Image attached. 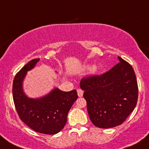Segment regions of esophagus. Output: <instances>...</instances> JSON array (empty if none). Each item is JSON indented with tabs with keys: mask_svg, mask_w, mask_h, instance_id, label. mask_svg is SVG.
I'll return each instance as SVG.
<instances>
[{
	"mask_svg": "<svg viewBox=\"0 0 149 149\" xmlns=\"http://www.w3.org/2000/svg\"><path fill=\"white\" fill-rule=\"evenodd\" d=\"M77 92H78V95L79 97H82L83 95V91L81 90V89H78V90H77Z\"/></svg>",
	"mask_w": 149,
	"mask_h": 149,
	"instance_id": "esophagus-1",
	"label": "esophagus"
}]
</instances>
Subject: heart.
Masks as SVG:
<instances>
[{
    "instance_id": "b5f03b06",
    "label": "heart",
    "mask_w": 149,
    "mask_h": 149,
    "mask_svg": "<svg viewBox=\"0 0 149 149\" xmlns=\"http://www.w3.org/2000/svg\"><path fill=\"white\" fill-rule=\"evenodd\" d=\"M100 68H101V65H95V66H93L92 67L91 66H90V65L88 66H86V69H91L92 73L97 72V71L100 70Z\"/></svg>"
}]
</instances>
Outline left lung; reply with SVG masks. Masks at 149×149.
<instances>
[{"label":"left lung","instance_id":"obj_1","mask_svg":"<svg viewBox=\"0 0 149 149\" xmlns=\"http://www.w3.org/2000/svg\"><path fill=\"white\" fill-rule=\"evenodd\" d=\"M118 59L120 62L107 73L80 80L89 117L97 127L121 125L137 102L138 85L134 70L122 58Z\"/></svg>","mask_w":149,"mask_h":149}]
</instances>
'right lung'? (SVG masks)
<instances>
[{
    "mask_svg": "<svg viewBox=\"0 0 149 149\" xmlns=\"http://www.w3.org/2000/svg\"><path fill=\"white\" fill-rule=\"evenodd\" d=\"M39 60H31L16 74L13 85V100L20 119L27 126L42 134H55L66 125L68 113L78 95L76 90L64 92L54 88L40 98L26 96L23 89L24 79Z\"/></svg>",
    "mask_w": 149,
    "mask_h": 149,
    "instance_id": "add662e5",
    "label": "right lung"
}]
</instances>
